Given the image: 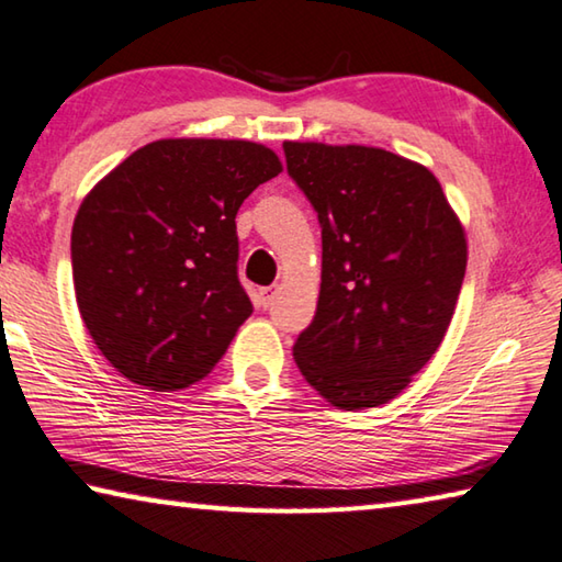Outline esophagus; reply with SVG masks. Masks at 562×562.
<instances>
[{
	"instance_id": "1",
	"label": "esophagus",
	"mask_w": 562,
	"mask_h": 562,
	"mask_svg": "<svg viewBox=\"0 0 562 562\" xmlns=\"http://www.w3.org/2000/svg\"><path fill=\"white\" fill-rule=\"evenodd\" d=\"M274 294H278V288H260V292H258V297H260V304L265 310L270 307L272 304V300H274Z\"/></svg>"
}]
</instances>
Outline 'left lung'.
Wrapping results in <instances>:
<instances>
[{"instance_id":"8db88e82","label":"left lung","mask_w":562,"mask_h":562,"mask_svg":"<svg viewBox=\"0 0 562 562\" xmlns=\"http://www.w3.org/2000/svg\"><path fill=\"white\" fill-rule=\"evenodd\" d=\"M284 160L322 227V284L294 341L302 376L339 408L386 404L449 329L465 237L431 170L367 146L288 140Z\"/></svg>"}]
</instances>
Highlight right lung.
Wrapping results in <instances>:
<instances>
[{
	"label": "right lung",
	"instance_id": "right-lung-1",
	"mask_svg": "<svg viewBox=\"0 0 562 562\" xmlns=\"http://www.w3.org/2000/svg\"><path fill=\"white\" fill-rule=\"evenodd\" d=\"M280 170L250 140L168 138L83 198L71 231L76 302L101 355L133 384L198 382L252 315L235 215Z\"/></svg>",
	"mask_w": 562,
	"mask_h": 562
}]
</instances>
